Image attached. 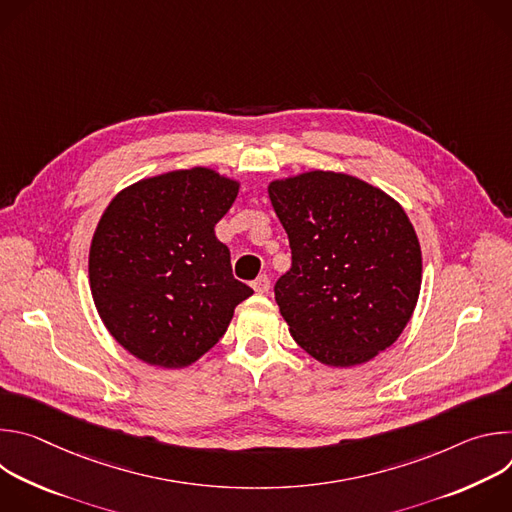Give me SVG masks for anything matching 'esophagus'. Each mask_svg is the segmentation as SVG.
<instances>
[{
    "label": "esophagus",
    "mask_w": 512,
    "mask_h": 512,
    "mask_svg": "<svg viewBox=\"0 0 512 512\" xmlns=\"http://www.w3.org/2000/svg\"><path fill=\"white\" fill-rule=\"evenodd\" d=\"M253 289L257 291V294H267V291L271 289V281L267 275H259L255 281H253Z\"/></svg>",
    "instance_id": "1"
}]
</instances>
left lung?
Masks as SVG:
<instances>
[{
  "label": "left lung",
  "mask_w": 512,
  "mask_h": 512,
  "mask_svg": "<svg viewBox=\"0 0 512 512\" xmlns=\"http://www.w3.org/2000/svg\"><path fill=\"white\" fill-rule=\"evenodd\" d=\"M291 247L275 283L289 334L328 367H354L405 330L421 289L409 216L381 188L312 170L267 188Z\"/></svg>",
  "instance_id": "1"
}]
</instances>
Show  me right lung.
Listing matches in <instances>:
<instances>
[{
    "label": "right lung",
    "instance_id": "add662e5",
    "mask_svg": "<svg viewBox=\"0 0 512 512\" xmlns=\"http://www.w3.org/2000/svg\"><path fill=\"white\" fill-rule=\"evenodd\" d=\"M239 182L210 168L139 180L105 208L89 253L95 308L135 358L184 369L227 332L253 289L214 235Z\"/></svg>",
    "mask_w": 512,
    "mask_h": 512
}]
</instances>
